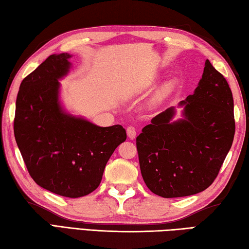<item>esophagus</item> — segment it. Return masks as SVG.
Instances as JSON below:
<instances>
[{"instance_id":"obj_1","label":"esophagus","mask_w":249,"mask_h":249,"mask_svg":"<svg viewBox=\"0 0 249 249\" xmlns=\"http://www.w3.org/2000/svg\"><path fill=\"white\" fill-rule=\"evenodd\" d=\"M127 134L129 139H131V140H133V139H136V136H137V130L134 127H132V125H130V127L127 128Z\"/></svg>"}]
</instances>
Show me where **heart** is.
<instances>
[{
  "instance_id": "1",
  "label": "heart",
  "mask_w": 249,
  "mask_h": 249,
  "mask_svg": "<svg viewBox=\"0 0 249 249\" xmlns=\"http://www.w3.org/2000/svg\"><path fill=\"white\" fill-rule=\"evenodd\" d=\"M176 84H177V82L175 80H172V81L166 82L165 84L160 86V89H158V91L155 93L154 102L155 103H160V102H163L164 99H166L168 96L172 94V91L175 89Z\"/></svg>"
}]
</instances>
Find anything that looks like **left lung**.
Segmentation results:
<instances>
[{
	"mask_svg": "<svg viewBox=\"0 0 249 249\" xmlns=\"http://www.w3.org/2000/svg\"><path fill=\"white\" fill-rule=\"evenodd\" d=\"M159 113L137 137L141 174L152 193L178 198L206 190L215 179L235 133L234 100L225 77L204 63L193 95Z\"/></svg>",
	"mask_w": 249,
	"mask_h": 249,
	"instance_id": "obj_1",
	"label": "left lung"
}]
</instances>
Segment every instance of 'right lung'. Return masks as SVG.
<instances>
[{"label":"right lung","mask_w":249,"mask_h":249,"mask_svg":"<svg viewBox=\"0 0 249 249\" xmlns=\"http://www.w3.org/2000/svg\"><path fill=\"white\" fill-rule=\"evenodd\" d=\"M71 54H51L26 76L16 99L14 134L37 185L68 198L97 188L113 151L127 139L120 124L98 127L73 116L60 103V82Z\"/></svg>","instance_id":"right-lung-1"}]
</instances>
